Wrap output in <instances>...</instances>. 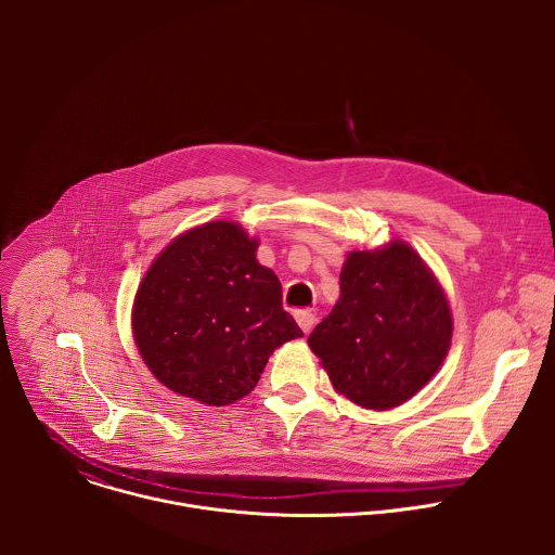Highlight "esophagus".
<instances>
[{"label": "esophagus", "mask_w": 555, "mask_h": 555, "mask_svg": "<svg viewBox=\"0 0 555 555\" xmlns=\"http://www.w3.org/2000/svg\"><path fill=\"white\" fill-rule=\"evenodd\" d=\"M295 318H297V322H299V326H301L304 333H310L312 326H314V322H317V317H314L310 310H297Z\"/></svg>", "instance_id": "34e87169"}]
</instances>
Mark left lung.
Listing matches in <instances>:
<instances>
[{"label": "left lung", "instance_id": "left-lung-1", "mask_svg": "<svg viewBox=\"0 0 555 555\" xmlns=\"http://www.w3.org/2000/svg\"><path fill=\"white\" fill-rule=\"evenodd\" d=\"M453 335L447 295L405 243L350 251L339 299L308 344L333 389L367 410H389L440 370Z\"/></svg>", "mask_w": 555, "mask_h": 555}]
</instances>
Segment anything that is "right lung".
I'll return each mask as SVG.
<instances>
[{
  "mask_svg": "<svg viewBox=\"0 0 555 555\" xmlns=\"http://www.w3.org/2000/svg\"><path fill=\"white\" fill-rule=\"evenodd\" d=\"M256 249L238 224L218 220L172 238L152 262L137 291L132 333L170 391L229 405L256 387L278 346L304 337Z\"/></svg>",
  "mask_w": 555,
  "mask_h": 555,
  "instance_id": "1",
  "label": "right lung"
}]
</instances>
